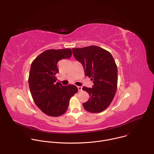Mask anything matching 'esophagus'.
<instances>
[{"instance_id":"34e87169","label":"esophagus","mask_w":154,"mask_h":154,"mask_svg":"<svg viewBox=\"0 0 154 154\" xmlns=\"http://www.w3.org/2000/svg\"><path fill=\"white\" fill-rule=\"evenodd\" d=\"M77 88H78L79 91H81L82 90V86H77Z\"/></svg>"}]
</instances>
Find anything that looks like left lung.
Segmentation results:
<instances>
[{
    "instance_id": "8db88e82",
    "label": "left lung",
    "mask_w": 154,
    "mask_h": 154,
    "mask_svg": "<svg viewBox=\"0 0 154 154\" xmlns=\"http://www.w3.org/2000/svg\"><path fill=\"white\" fill-rule=\"evenodd\" d=\"M73 54L83 66L86 76L91 78L93 88L83 86L90 95L83 106L90 113H100L110 105L117 90L118 68L108 51L96 46L73 48Z\"/></svg>"
}]
</instances>
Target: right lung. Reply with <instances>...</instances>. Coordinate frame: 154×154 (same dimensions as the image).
Instances as JSON below:
<instances>
[{"label": "right lung", "instance_id": "right-lung-1", "mask_svg": "<svg viewBox=\"0 0 154 154\" xmlns=\"http://www.w3.org/2000/svg\"><path fill=\"white\" fill-rule=\"evenodd\" d=\"M72 56L70 49H49L39 55L32 62L29 85L36 106L50 116H60L67 111L69 100L78 91L75 85L63 86L57 82L59 60Z\"/></svg>", "mask_w": 154, "mask_h": 154}]
</instances>
